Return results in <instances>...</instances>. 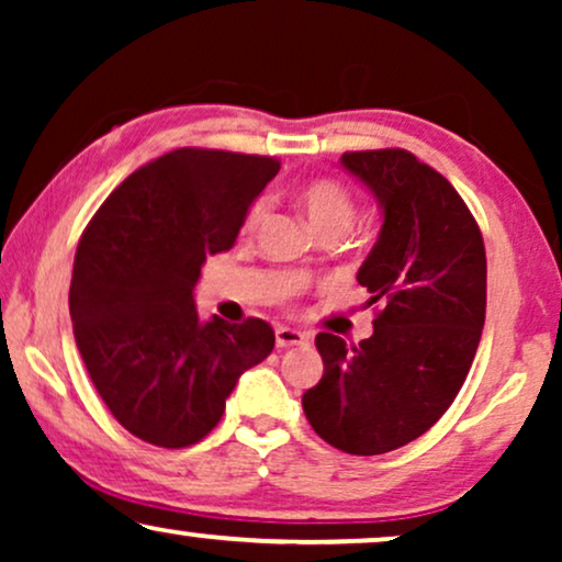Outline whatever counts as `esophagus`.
Returning a JSON list of instances; mask_svg holds the SVG:
<instances>
[{
  "instance_id": "obj_1",
  "label": "esophagus",
  "mask_w": 562,
  "mask_h": 562,
  "mask_svg": "<svg viewBox=\"0 0 562 562\" xmlns=\"http://www.w3.org/2000/svg\"><path fill=\"white\" fill-rule=\"evenodd\" d=\"M310 342V337L304 333H299V329H291V327H279L276 329V348L283 350V348H294V345H306Z\"/></svg>"
}]
</instances>
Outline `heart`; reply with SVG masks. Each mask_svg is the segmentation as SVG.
I'll return each instance as SVG.
<instances>
[{
  "instance_id": "1",
  "label": "heart",
  "mask_w": 562,
  "mask_h": 562,
  "mask_svg": "<svg viewBox=\"0 0 562 562\" xmlns=\"http://www.w3.org/2000/svg\"><path fill=\"white\" fill-rule=\"evenodd\" d=\"M296 202L319 233L329 227L348 229L352 217H356V202H352V194L348 191V187L337 179H329V176L306 181L304 187L296 191ZM266 217H268V202L266 199H256V202L250 204L248 214H245L243 229L248 235L256 233V229L266 222Z\"/></svg>"
}]
</instances>
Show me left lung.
<instances>
[{"label":"left lung","mask_w":562,"mask_h":562,"mask_svg":"<svg viewBox=\"0 0 562 562\" xmlns=\"http://www.w3.org/2000/svg\"><path fill=\"white\" fill-rule=\"evenodd\" d=\"M383 210L379 243L358 271L373 335H317L325 363L302 396L314 432L350 456H381L425 435L456 402L486 319V248L452 183L404 148L342 153Z\"/></svg>","instance_id":"obj_1"}]
</instances>
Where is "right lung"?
I'll return each instance as SVG.
<instances>
[{
  "instance_id": "add662e5",
  "label": "right lung",
  "mask_w": 562,
  "mask_h": 562,
  "mask_svg": "<svg viewBox=\"0 0 562 562\" xmlns=\"http://www.w3.org/2000/svg\"><path fill=\"white\" fill-rule=\"evenodd\" d=\"M279 168L271 156L171 150L130 173L83 229L68 294L76 348L130 435L171 450L204 440L243 371L271 356L263 319L199 322L194 286Z\"/></svg>"
}]
</instances>
